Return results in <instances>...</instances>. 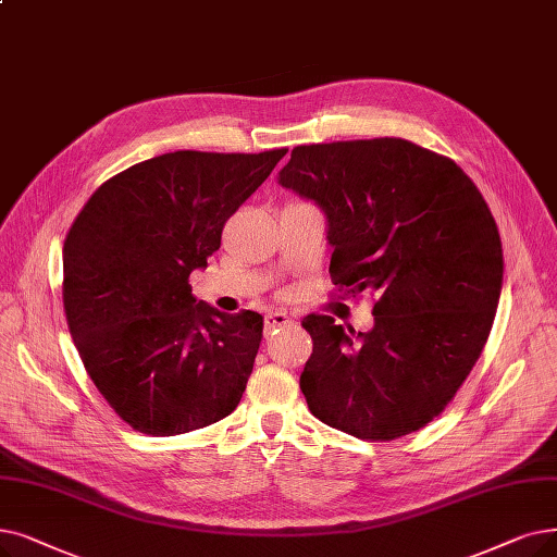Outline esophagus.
Listing matches in <instances>:
<instances>
[{"label":"esophagus","mask_w":557,"mask_h":557,"mask_svg":"<svg viewBox=\"0 0 557 557\" xmlns=\"http://www.w3.org/2000/svg\"><path fill=\"white\" fill-rule=\"evenodd\" d=\"M263 325H265V330H277V327H288V325H294V319L288 317L286 311H271V313H265V319H263Z\"/></svg>","instance_id":"esophagus-1"}]
</instances>
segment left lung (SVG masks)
Masks as SVG:
<instances>
[{
	"mask_svg": "<svg viewBox=\"0 0 557 557\" xmlns=\"http://www.w3.org/2000/svg\"><path fill=\"white\" fill-rule=\"evenodd\" d=\"M277 182L323 209L332 282L377 296L369 332L323 313L302 321L311 414L371 442L428 425L475 367L500 298L503 248L482 193L405 138L298 145Z\"/></svg>",
	"mask_w": 557,
	"mask_h": 557,
	"instance_id": "obj_1",
	"label": "left lung"
}]
</instances>
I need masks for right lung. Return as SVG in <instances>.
Listing matches in <instances>:
<instances>
[{"instance_id":"1","label":"right lung","mask_w":557,"mask_h":557,"mask_svg":"<svg viewBox=\"0 0 557 557\" xmlns=\"http://www.w3.org/2000/svg\"><path fill=\"white\" fill-rule=\"evenodd\" d=\"M286 148L180 150L107 180L63 244V307L79 357L113 412L173 437L232 414L261 344V313H223L188 277L221 248L230 215Z\"/></svg>"}]
</instances>
